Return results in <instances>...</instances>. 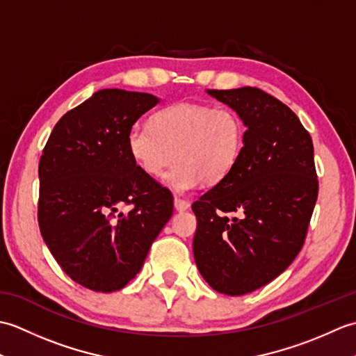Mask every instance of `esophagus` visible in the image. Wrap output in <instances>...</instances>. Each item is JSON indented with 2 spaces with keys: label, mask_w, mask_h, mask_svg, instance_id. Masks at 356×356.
Masks as SVG:
<instances>
[{
  "label": "esophagus",
  "mask_w": 356,
  "mask_h": 356,
  "mask_svg": "<svg viewBox=\"0 0 356 356\" xmlns=\"http://www.w3.org/2000/svg\"><path fill=\"white\" fill-rule=\"evenodd\" d=\"M174 208H176L177 211H185V209L190 208V203H188L184 199H180V197H174Z\"/></svg>",
  "instance_id": "1"
}]
</instances>
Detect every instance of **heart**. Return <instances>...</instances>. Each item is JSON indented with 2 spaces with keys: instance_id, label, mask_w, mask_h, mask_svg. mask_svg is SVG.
Returning a JSON list of instances; mask_svg holds the SVG:
<instances>
[{
  "instance_id": "heart-1",
  "label": "heart",
  "mask_w": 356,
  "mask_h": 356,
  "mask_svg": "<svg viewBox=\"0 0 356 356\" xmlns=\"http://www.w3.org/2000/svg\"><path fill=\"white\" fill-rule=\"evenodd\" d=\"M245 133L236 110L176 102L156 111L149 125H133L127 145L136 165L149 177H161L176 159L166 184L176 193H188L229 177L243 151Z\"/></svg>"
}]
</instances>
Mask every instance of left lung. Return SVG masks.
Returning <instances> with one entry per match:
<instances>
[{
  "label": "left lung",
  "mask_w": 356,
  "mask_h": 356,
  "mask_svg": "<svg viewBox=\"0 0 356 356\" xmlns=\"http://www.w3.org/2000/svg\"><path fill=\"white\" fill-rule=\"evenodd\" d=\"M248 130L236 168L193 203L195 264L214 291L268 284L305 245L318 197L314 143L297 115L257 87L208 90Z\"/></svg>",
  "instance_id": "obj_1"
}]
</instances>
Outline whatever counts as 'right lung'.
<instances>
[{
	"mask_svg": "<svg viewBox=\"0 0 356 356\" xmlns=\"http://www.w3.org/2000/svg\"><path fill=\"white\" fill-rule=\"evenodd\" d=\"M159 99L105 88L67 111L40 159L38 223L45 245L73 282L119 291L140 270L172 216V194L147 176L127 136Z\"/></svg>",
	"mask_w": 356,
	"mask_h": 356,
	"instance_id": "1",
	"label": "right lung"
}]
</instances>
